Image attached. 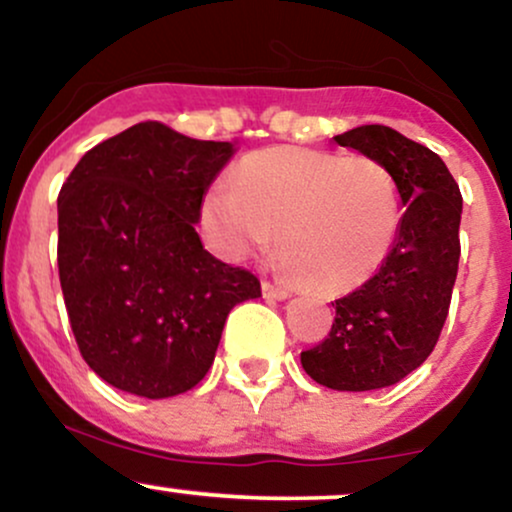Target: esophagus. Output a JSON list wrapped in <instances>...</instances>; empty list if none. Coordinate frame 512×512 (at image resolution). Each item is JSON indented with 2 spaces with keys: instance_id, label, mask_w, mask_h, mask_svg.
<instances>
[{
  "instance_id": "esophagus-1",
  "label": "esophagus",
  "mask_w": 512,
  "mask_h": 512,
  "mask_svg": "<svg viewBox=\"0 0 512 512\" xmlns=\"http://www.w3.org/2000/svg\"><path fill=\"white\" fill-rule=\"evenodd\" d=\"M262 296L269 298V301H286V298H291V291L286 289V286L272 284V281H264V284H262Z\"/></svg>"
}]
</instances>
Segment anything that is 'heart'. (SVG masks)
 I'll return each instance as SVG.
<instances>
[{
    "mask_svg": "<svg viewBox=\"0 0 512 512\" xmlns=\"http://www.w3.org/2000/svg\"><path fill=\"white\" fill-rule=\"evenodd\" d=\"M204 233L226 260L269 250L310 291L339 296L363 286L395 250L404 219L402 190L383 163L301 146L245 156L233 185L202 197Z\"/></svg>",
    "mask_w": 512,
    "mask_h": 512,
    "instance_id": "1",
    "label": "heart"
}]
</instances>
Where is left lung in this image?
I'll use <instances>...</instances> for the list:
<instances>
[{"instance_id":"8db88e82","label":"left lung","mask_w":512,"mask_h":512,"mask_svg":"<svg viewBox=\"0 0 512 512\" xmlns=\"http://www.w3.org/2000/svg\"><path fill=\"white\" fill-rule=\"evenodd\" d=\"M334 142L390 168L404 219L395 250L361 289L334 301L330 337L303 351V370L339 392L390 387L431 356L448 317L460 262L462 195L443 158L385 125Z\"/></svg>"}]
</instances>
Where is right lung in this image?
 Segmentation results:
<instances>
[{"label":"right lung","instance_id":"1","mask_svg":"<svg viewBox=\"0 0 512 512\" xmlns=\"http://www.w3.org/2000/svg\"><path fill=\"white\" fill-rule=\"evenodd\" d=\"M236 154L161 122L81 156L57 197V264L81 356L108 385L166 399L207 375L226 317L260 298L255 274L204 250V192Z\"/></svg>","mask_w":512,"mask_h":512}]
</instances>
